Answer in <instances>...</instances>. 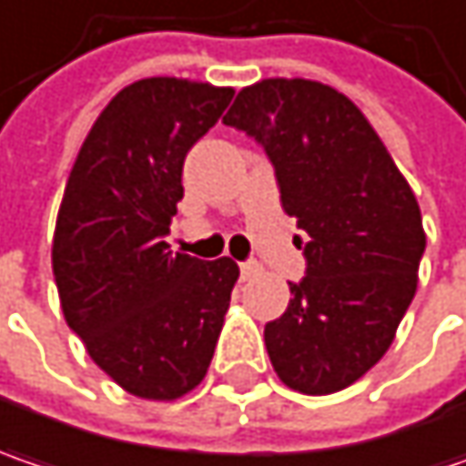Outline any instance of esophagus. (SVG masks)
I'll return each mask as SVG.
<instances>
[{
    "mask_svg": "<svg viewBox=\"0 0 466 466\" xmlns=\"http://www.w3.org/2000/svg\"><path fill=\"white\" fill-rule=\"evenodd\" d=\"M260 271H263V266H260L258 260H245V263H239L242 279H253V277H258Z\"/></svg>",
    "mask_w": 466,
    "mask_h": 466,
    "instance_id": "obj_1",
    "label": "esophagus"
}]
</instances>
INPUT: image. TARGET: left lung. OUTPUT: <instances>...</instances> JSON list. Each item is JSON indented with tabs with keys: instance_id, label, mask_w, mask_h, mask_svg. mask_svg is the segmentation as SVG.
<instances>
[{
	"instance_id": "left-lung-1",
	"label": "left lung",
	"mask_w": 466,
	"mask_h": 466,
	"mask_svg": "<svg viewBox=\"0 0 466 466\" xmlns=\"http://www.w3.org/2000/svg\"><path fill=\"white\" fill-rule=\"evenodd\" d=\"M224 124L266 150L285 213L309 234L306 277L263 329L271 367L298 393H338L385 356L417 292V198L364 113L327 84L263 78Z\"/></svg>"
}]
</instances>
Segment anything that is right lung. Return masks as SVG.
<instances>
[{
	"mask_svg": "<svg viewBox=\"0 0 466 466\" xmlns=\"http://www.w3.org/2000/svg\"><path fill=\"white\" fill-rule=\"evenodd\" d=\"M234 89L142 78L107 102L73 163L52 239L68 327L126 393L177 400L206 377L239 268L171 253L192 145Z\"/></svg>",
	"mask_w": 466,
	"mask_h": 466,
	"instance_id": "right-lung-1",
	"label": "right lung"
}]
</instances>
